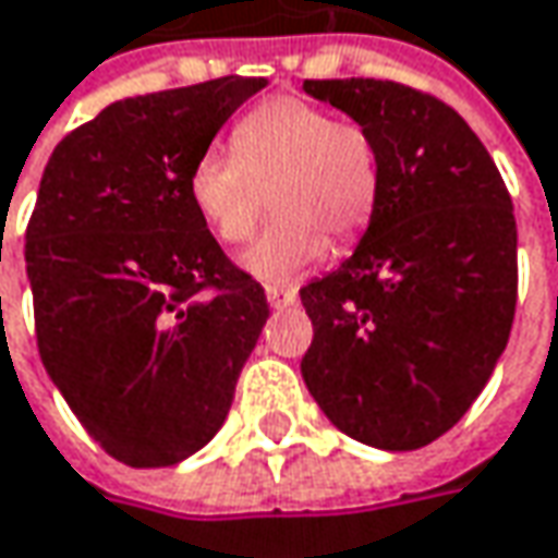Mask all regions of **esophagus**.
Here are the masks:
<instances>
[{
	"label": "esophagus",
	"mask_w": 558,
	"mask_h": 558,
	"mask_svg": "<svg viewBox=\"0 0 558 558\" xmlns=\"http://www.w3.org/2000/svg\"><path fill=\"white\" fill-rule=\"evenodd\" d=\"M265 296H268L271 308H287V305H293L300 300V293H296L293 287H268Z\"/></svg>",
	"instance_id": "obj_1"
}]
</instances>
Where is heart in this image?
Masks as SVG:
<instances>
[{
    "label": "heart",
    "mask_w": 558,
    "mask_h": 558,
    "mask_svg": "<svg viewBox=\"0 0 558 558\" xmlns=\"http://www.w3.org/2000/svg\"><path fill=\"white\" fill-rule=\"evenodd\" d=\"M190 203L221 243H243L265 211L278 221L258 233L240 265L255 280L283 287L327 255V233L347 243L365 231L380 190L377 153L368 134L333 121L315 102L278 96L236 121L231 153H199Z\"/></svg>",
    "instance_id": "obj_1"
}]
</instances>
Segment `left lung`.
I'll list each match as a JSON object with an SVG mask.
<instances>
[{"label": "left lung", "instance_id": "obj_1", "mask_svg": "<svg viewBox=\"0 0 558 558\" xmlns=\"http://www.w3.org/2000/svg\"><path fill=\"white\" fill-rule=\"evenodd\" d=\"M377 153L359 246L300 290L315 337L303 380L347 437L427 447L477 400L509 343L519 233L509 190L447 102L375 77L305 81Z\"/></svg>", "mask_w": 558, "mask_h": 558}]
</instances>
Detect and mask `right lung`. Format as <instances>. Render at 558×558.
<instances>
[{"instance_id":"1","label":"right lung","mask_w":558,"mask_h":558,"mask_svg":"<svg viewBox=\"0 0 558 558\" xmlns=\"http://www.w3.org/2000/svg\"><path fill=\"white\" fill-rule=\"evenodd\" d=\"M265 77L111 102L56 146L27 225L39 359L86 434L131 469L178 465L225 424L268 322L186 178Z\"/></svg>"}]
</instances>
